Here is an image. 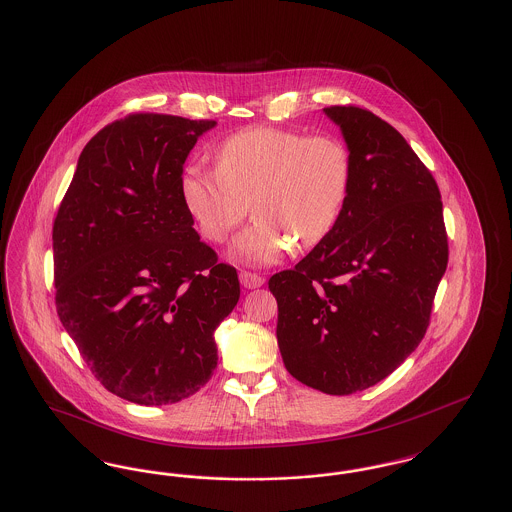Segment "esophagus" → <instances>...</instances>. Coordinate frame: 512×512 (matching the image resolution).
<instances>
[{"label": "esophagus", "mask_w": 512, "mask_h": 512, "mask_svg": "<svg viewBox=\"0 0 512 512\" xmlns=\"http://www.w3.org/2000/svg\"><path fill=\"white\" fill-rule=\"evenodd\" d=\"M240 282L242 286L247 290H255V288H261L265 284V278L261 274H255V272H249V270H242L240 272Z\"/></svg>", "instance_id": "1"}]
</instances>
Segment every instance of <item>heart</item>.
<instances>
[{
  "label": "heart",
  "instance_id": "b5f03b06",
  "mask_svg": "<svg viewBox=\"0 0 512 512\" xmlns=\"http://www.w3.org/2000/svg\"><path fill=\"white\" fill-rule=\"evenodd\" d=\"M215 159L217 169L188 165L180 194L211 242L228 238L251 201L255 220L230 249L242 263H276L292 242L295 249L315 247L340 219L351 186V155L336 136L251 126L228 136Z\"/></svg>",
  "mask_w": 512,
  "mask_h": 512
}]
</instances>
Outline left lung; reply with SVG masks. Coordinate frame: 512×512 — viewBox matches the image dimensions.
Masks as SVG:
<instances>
[{"label": "left lung", "instance_id": "8db88e82", "mask_svg": "<svg viewBox=\"0 0 512 512\" xmlns=\"http://www.w3.org/2000/svg\"><path fill=\"white\" fill-rule=\"evenodd\" d=\"M351 155L340 219L295 268L276 272V338L295 380L330 395L363 391L424 338L449 245L432 172L386 121L326 107Z\"/></svg>", "mask_w": 512, "mask_h": 512}]
</instances>
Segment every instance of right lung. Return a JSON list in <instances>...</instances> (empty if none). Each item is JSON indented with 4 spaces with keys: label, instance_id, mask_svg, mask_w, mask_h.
Returning a JSON list of instances; mask_svg holds the SVG:
<instances>
[{
    "label": "right lung",
    "instance_id": "obj_1",
    "mask_svg": "<svg viewBox=\"0 0 512 512\" xmlns=\"http://www.w3.org/2000/svg\"><path fill=\"white\" fill-rule=\"evenodd\" d=\"M215 121L132 113L86 144L53 222L55 305L105 390L178 403L217 368L236 268L199 240L180 180Z\"/></svg>",
    "mask_w": 512,
    "mask_h": 512
}]
</instances>
